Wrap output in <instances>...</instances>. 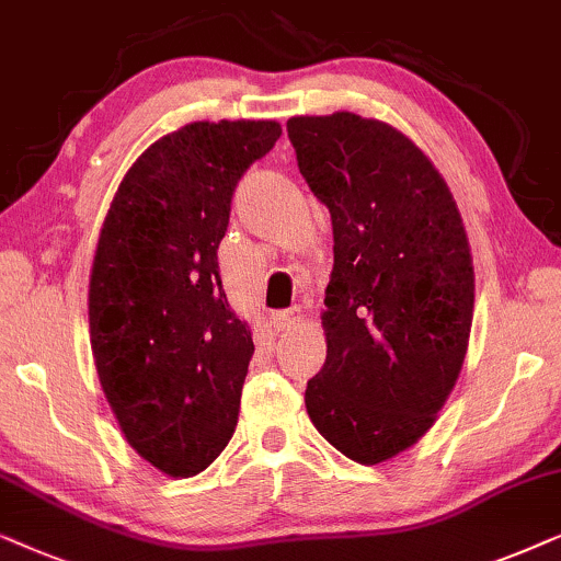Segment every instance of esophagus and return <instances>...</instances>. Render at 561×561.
I'll return each instance as SVG.
<instances>
[{
	"label": "esophagus",
	"instance_id": "1",
	"mask_svg": "<svg viewBox=\"0 0 561 561\" xmlns=\"http://www.w3.org/2000/svg\"><path fill=\"white\" fill-rule=\"evenodd\" d=\"M300 318H302V310L295 305V308L272 312V325H274L276 333L289 331V328H293L295 323H300Z\"/></svg>",
	"mask_w": 561,
	"mask_h": 561
}]
</instances>
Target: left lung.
<instances>
[{
  "label": "left lung",
  "mask_w": 561,
  "mask_h": 561,
  "mask_svg": "<svg viewBox=\"0 0 561 561\" xmlns=\"http://www.w3.org/2000/svg\"><path fill=\"white\" fill-rule=\"evenodd\" d=\"M297 167L331 213L325 364L310 421L358 465L413 446L465 364L474 268L449 186L413 140L354 112L287 119Z\"/></svg>",
  "instance_id": "left-lung-1"
}]
</instances>
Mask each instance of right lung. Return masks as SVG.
<instances>
[{"instance_id":"right-lung-1","label":"right lung","mask_w":561,"mask_h":561,"mask_svg":"<svg viewBox=\"0 0 561 561\" xmlns=\"http://www.w3.org/2000/svg\"><path fill=\"white\" fill-rule=\"evenodd\" d=\"M279 136L274 119L184 125L138 156L104 218L96 375L128 444L169 477L203 472L236 431L253 339L222 293L218 245L238 179Z\"/></svg>"}]
</instances>
